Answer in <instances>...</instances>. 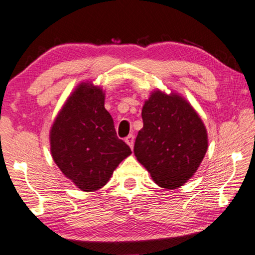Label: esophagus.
<instances>
[{"label":"esophagus","mask_w":255,"mask_h":255,"mask_svg":"<svg viewBox=\"0 0 255 255\" xmlns=\"http://www.w3.org/2000/svg\"><path fill=\"white\" fill-rule=\"evenodd\" d=\"M125 141H126L127 144L130 146V149H132V146H134V136L128 135L127 137H126V139H125Z\"/></svg>","instance_id":"esophagus-1"}]
</instances>
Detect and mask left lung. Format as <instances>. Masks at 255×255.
<instances>
[{
	"mask_svg": "<svg viewBox=\"0 0 255 255\" xmlns=\"http://www.w3.org/2000/svg\"><path fill=\"white\" fill-rule=\"evenodd\" d=\"M142 119L134 145L136 158L159 187H180L194 175L207 152L202 119L184 97L159 89L144 102Z\"/></svg>",
	"mask_w": 255,
	"mask_h": 255,
	"instance_id": "8db88e82",
	"label": "left lung"
}]
</instances>
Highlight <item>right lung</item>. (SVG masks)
Returning a JSON list of instances; mask_svg holds the SVG:
<instances>
[{
	"label": "right lung",
	"mask_w": 255,
	"mask_h": 255,
	"mask_svg": "<svg viewBox=\"0 0 255 255\" xmlns=\"http://www.w3.org/2000/svg\"><path fill=\"white\" fill-rule=\"evenodd\" d=\"M105 91L82 82L57 113L49 131L51 153L57 167L81 191L102 188L131 150L117 136L105 110Z\"/></svg>",
	"instance_id": "obj_1"
}]
</instances>
